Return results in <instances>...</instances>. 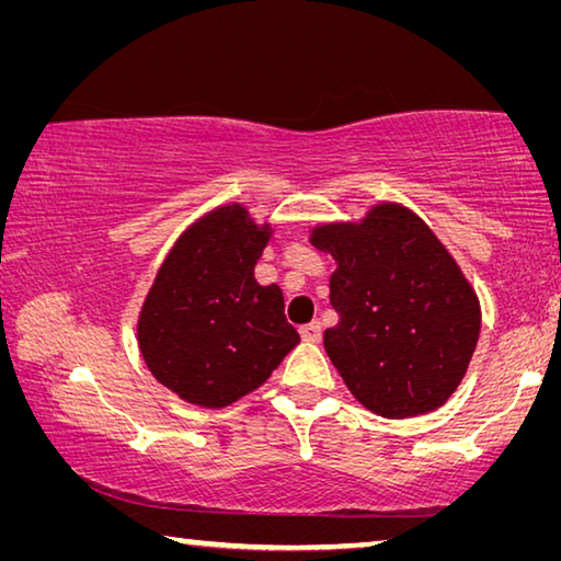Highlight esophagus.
Instances as JSON below:
<instances>
[{
  "instance_id": "esophagus-1",
  "label": "esophagus",
  "mask_w": 561,
  "mask_h": 561,
  "mask_svg": "<svg viewBox=\"0 0 561 561\" xmlns=\"http://www.w3.org/2000/svg\"><path fill=\"white\" fill-rule=\"evenodd\" d=\"M299 334L304 341H311V344H317V341H321V324L319 321H311V324L301 327Z\"/></svg>"
}]
</instances>
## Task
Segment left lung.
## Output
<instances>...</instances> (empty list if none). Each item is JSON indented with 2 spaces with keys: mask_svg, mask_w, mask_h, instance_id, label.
Segmentation results:
<instances>
[{
  "mask_svg": "<svg viewBox=\"0 0 561 561\" xmlns=\"http://www.w3.org/2000/svg\"><path fill=\"white\" fill-rule=\"evenodd\" d=\"M336 260L324 348L348 391L383 417L435 411L462 381L480 336L478 297L421 217L378 205L360 225H321Z\"/></svg>",
  "mask_w": 561,
  "mask_h": 561,
  "instance_id": "8db88e82",
  "label": "left lung"
}]
</instances>
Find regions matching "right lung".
<instances>
[{
  "mask_svg": "<svg viewBox=\"0 0 561 561\" xmlns=\"http://www.w3.org/2000/svg\"><path fill=\"white\" fill-rule=\"evenodd\" d=\"M270 240L240 205L203 217L160 267L138 319V344L160 383L183 401L225 408L267 381L299 344L277 284L254 264Z\"/></svg>",
  "mask_w": 561,
  "mask_h": 561,
  "instance_id": "add662e5",
  "label": "right lung"
}]
</instances>
